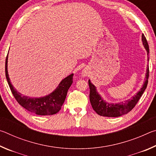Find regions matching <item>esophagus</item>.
<instances>
[{
  "label": "esophagus",
  "mask_w": 156,
  "mask_h": 156,
  "mask_svg": "<svg viewBox=\"0 0 156 156\" xmlns=\"http://www.w3.org/2000/svg\"><path fill=\"white\" fill-rule=\"evenodd\" d=\"M82 76H87V72H85V71H83V72H82Z\"/></svg>",
  "instance_id": "1"
}]
</instances>
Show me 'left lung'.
<instances>
[{"mask_svg": "<svg viewBox=\"0 0 156 156\" xmlns=\"http://www.w3.org/2000/svg\"><path fill=\"white\" fill-rule=\"evenodd\" d=\"M142 41L144 48L147 51V55L149 54V44L144 34L142 35ZM148 61H149V57H148ZM149 66L147 67L146 77L145 81L142 87L140 89L138 93L135 96L131 98V99L126 100L125 102H120V103H108L105 102L102 98L100 94L96 91V88L93 84L91 83L90 80H89V86L90 89V93H89V100H90L91 105L94 110L98 114L102 116H106V117H119L120 115H125L126 113L130 112L133 109L136 105L138 103V100L140 98L142 95L143 94L144 91L147 88L148 84V79H149Z\"/></svg>", "mask_w": 156, "mask_h": 156, "instance_id": "obj_1", "label": "left lung"}]
</instances>
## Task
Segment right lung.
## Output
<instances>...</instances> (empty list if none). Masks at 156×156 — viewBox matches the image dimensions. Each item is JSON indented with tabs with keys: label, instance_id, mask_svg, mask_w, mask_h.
Segmentation results:
<instances>
[{
	"label": "right lung",
	"instance_id": "right-lung-1",
	"mask_svg": "<svg viewBox=\"0 0 156 156\" xmlns=\"http://www.w3.org/2000/svg\"><path fill=\"white\" fill-rule=\"evenodd\" d=\"M7 59L8 54L5 60V76L12 93L18 103L25 109L36 115H50L58 112L64 103L68 89L73 83V73L63 79L58 87L50 94L41 98H30L23 96L13 87L7 71Z\"/></svg>",
	"mask_w": 156,
	"mask_h": 156
}]
</instances>
